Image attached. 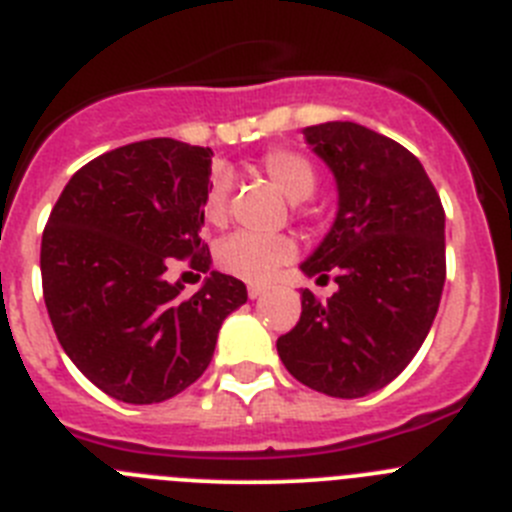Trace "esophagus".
I'll list each match as a JSON object with an SVG mask.
<instances>
[{"label": "esophagus", "mask_w": 512, "mask_h": 512, "mask_svg": "<svg viewBox=\"0 0 512 512\" xmlns=\"http://www.w3.org/2000/svg\"><path fill=\"white\" fill-rule=\"evenodd\" d=\"M262 293H265V285H255V283L247 285V296L250 298H260Z\"/></svg>", "instance_id": "esophagus-1"}]
</instances>
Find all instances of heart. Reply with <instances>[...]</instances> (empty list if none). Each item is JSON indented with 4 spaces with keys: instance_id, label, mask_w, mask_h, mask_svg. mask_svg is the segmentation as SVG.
<instances>
[{
    "instance_id": "obj_1",
    "label": "heart",
    "mask_w": 512,
    "mask_h": 512,
    "mask_svg": "<svg viewBox=\"0 0 512 512\" xmlns=\"http://www.w3.org/2000/svg\"><path fill=\"white\" fill-rule=\"evenodd\" d=\"M260 170L290 201L311 199L319 183V173L311 160L290 147H275L262 155ZM229 193H232V181L227 173H214L204 193V204H201L204 219L214 227H222L227 222ZM296 252V239L288 234L237 232L216 247V265L234 278L265 283L273 278L280 265L293 260Z\"/></svg>"
}]
</instances>
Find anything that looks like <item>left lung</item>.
I'll list each match as a JSON object with an SVG mask.
<instances>
[{"label":"left lung","instance_id":"8db88e82","mask_svg":"<svg viewBox=\"0 0 512 512\" xmlns=\"http://www.w3.org/2000/svg\"><path fill=\"white\" fill-rule=\"evenodd\" d=\"M334 170L336 222L301 265L339 285L321 301L301 293V319L278 336L285 370L331 398L385 388L421 349L446 280L444 206L403 145L354 122L306 127Z\"/></svg>","mask_w":512,"mask_h":512}]
</instances>
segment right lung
<instances>
[{"label": "right lung", "mask_w": 512, "mask_h": 512, "mask_svg": "<svg viewBox=\"0 0 512 512\" xmlns=\"http://www.w3.org/2000/svg\"><path fill=\"white\" fill-rule=\"evenodd\" d=\"M209 147L155 137L73 173L43 229L40 273L55 336L96 388L160 403L199 380L216 336L247 301L242 280L211 273L201 290L165 280L173 260L206 273L201 239Z\"/></svg>", "instance_id": "right-lung-1"}]
</instances>
